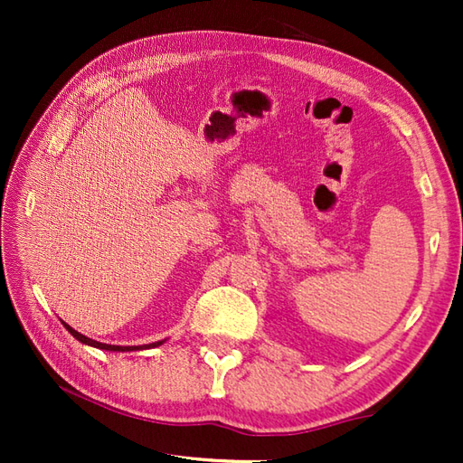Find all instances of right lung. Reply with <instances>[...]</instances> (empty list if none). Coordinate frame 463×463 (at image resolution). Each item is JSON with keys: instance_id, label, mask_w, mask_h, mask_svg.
Here are the masks:
<instances>
[{"instance_id": "1", "label": "right lung", "mask_w": 463, "mask_h": 463, "mask_svg": "<svg viewBox=\"0 0 463 463\" xmlns=\"http://www.w3.org/2000/svg\"><path fill=\"white\" fill-rule=\"evenodd\" d=\"M63 326L71 332V336L73 338H77L80 342H83V344H87V346H95V348H101V350H113V352H129V350H143V348H155V346H161L163 344V340L161 342H153V344H145V346H111V344H101V342H97V340H91V338H87V336H83V334H80L77 330H73L71 326H69V324H65L63 322Z\"/></svg>"}]
</instances>
